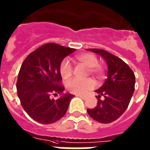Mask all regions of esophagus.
Here are the masks:
<instances>
[{
    "mask_svg": "<svg viewBox=\"0 0 150 150\" xmlns=\"http://www.w3.org/2000/svg\"><path fill=\"white\" fill-rule=\"evenodd\" d=\"M76 96H77V97H79V98H82V99H83V100H85L86 98V97H85V96L79 95V94H78V95H76Z\"/></svg>",
    "mask_w": 150,
    "mask_h": 150,
    "instance_id": "1",
    "label": "esophagus"
}]
</instances>
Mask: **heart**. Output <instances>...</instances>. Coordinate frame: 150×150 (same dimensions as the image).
<instances>
[{
    "label": "heart",
    "instance_id": "obj_1",
    "mask_svg": "<svg viewBox=\"0 0 150 150\" xmlns=\"http://www.w3.org/2000/svg\"><path fill=\"white\" fill-rule=\"evenodd\" d=\"M76 62L83 64L89 68V72L97 79H101L104 75V67L98 64V59L95 55L90 52L79 54L75 57ZM60 72L63 79H68L72 75V67L67 60H64L60 66ZM67 90L75 94H85L94 87L92 79H71L66 84Z\"/></svg>",
    "mask_w": 150,
    "mask_h": 150
}]
</instances>
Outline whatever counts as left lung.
<instances>
[{
	"label": "left lung",
	"instance_id": "obj_1",
	"mask_svg": "<svg viewBox=\"0 0 150 150\" xmlns=\"http://www.w3.org/2000/svg\"><path fill=\"white\" fill-rule=\"evenodd\" d=\"M99 54L108 65L105 82L96 92L98 104L87 112L99 123H110L120 118L126 111L134 91L135 76L131 67L120 58L100 49H87Z\"/></svg>",
	"mask_w": 150,
	"mask_h": 150
}]
</instances>
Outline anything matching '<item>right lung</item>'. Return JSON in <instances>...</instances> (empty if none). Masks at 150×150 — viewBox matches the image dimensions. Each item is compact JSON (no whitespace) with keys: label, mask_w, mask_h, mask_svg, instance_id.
Listing matches in <instances>:
<instances>
[{"label":"right lung","mask_w":150,"mask_h":150,"mask_svg":"<svg viewBox=\"0 0 150 150\" xmlns=\"http://www.w3.org/2000/svg\"><path fill=\"white\" fill-rule=\"evenodd\" d=\"M75 50L48 43L30 53L22 64L16 83L17 94L25 112L34 120L50 124L67 112L74 95L63 94L64 87L61 85L60 66ZM58 93L60 98H52Z\"/></svg>","instance_id":"add662e5"}]
</instances>
